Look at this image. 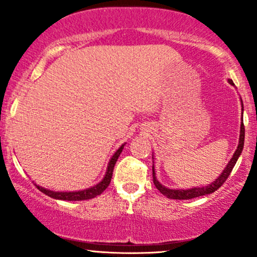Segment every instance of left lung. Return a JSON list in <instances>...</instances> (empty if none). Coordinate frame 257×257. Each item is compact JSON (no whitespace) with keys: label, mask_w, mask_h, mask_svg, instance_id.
Returning a JSON list of instances; mask_svg holds the SVG:
<instances>
[{"label":"left lung","mask_w":257,"mask_h":257,"mask_svg":"<svg viewBox=\"0 0 257 257\" xmlns=\"http://www.w3.org/2000/svg\"><path fill=\"white\" fill-rule=\"evenodd\" d=\"M228 83L234 85L232 79H228ZM240 101H241V99H240ZM243 111H244V107H243V101H241V117H243ZM244 137H245V129H244V123H243V119H241L239 144H238L237 150H235L234 153H233L231 161L228 162V164H227L225 169H223V172L221 173L220 175L217 176V178L215 179L211 184H209L208 186H202V187H199L198 186V187L187 188V190H182V188L174 190V188L166 187V186L162 185L161 182L157 180V178H156L155 164L152 166L153 184H155L156 187H157V190L159 191V192H161L162 194H164L167 198H170V199H192V198H196V197L205 196V194H210V193L215 192L217 188L222 186V184L226 181L227 178H228L229 174H231V172H232V169L235 166V163H237L238 158H239V156L241 155V151H243V147H244ZM152 158L155 159V157H152Z\"/></svg>","instance_id":"1"}]
</instances>
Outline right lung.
Wrapping results in <instances>:
<instances>
[{
    "label": "right lung",
    "mask_w": 257,
    "mask_h": 257,
    "mask_svg": "<svg viewBox=\"0 0 257 257\" xmlns=\"http://www.w3.org/2000/svg\"><path fill=\"white\" fill-rule=\"evenodd\" d=\"M124 145H125V143L122 144V146H120L119 149L114 152V155L111 157L110 162H108V164H107V169H106L104 179H102L99 184L91 186V187H89V188H85V190H82V191H73V192H55V191L48 190V188H44V187H42V186H38L36 184L35 185H36V187L41 191V192H43L44 194H47V196L52 197V198H54V199L70 200V202H71V200H75V202H77V200H87V199L95 198L96 196H99V194H101L102 192H104L106 188L108 187V185H110L114 164H116V162L119 157L120 152H122L123 149H124Z\"/></svg>",
    "instance_id": "add662e5"
}]
</instances>
